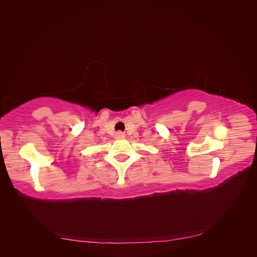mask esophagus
<instances>
[{
	"mask_svg": "<svg viewBox=\"0 0 257 257\" xmlns=\"http://www.w3.org/2000/svg\"><path fill=\"white\" fill-rule=\"evenodd\" d=\"M124 137H125V135H124L122 132H116V133L114 134L115 139H123Z\"/></svg>",
	"mask_w": 257,
	"mask_h": 257,
	"instance_id": "esophagus-1",
	"label": "esophagus"
}]
</instances>
